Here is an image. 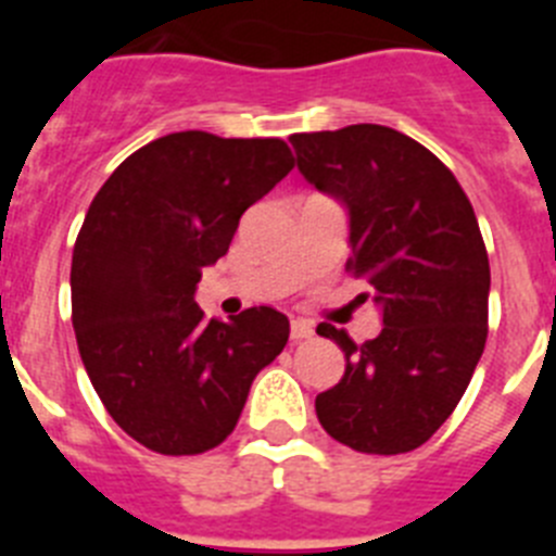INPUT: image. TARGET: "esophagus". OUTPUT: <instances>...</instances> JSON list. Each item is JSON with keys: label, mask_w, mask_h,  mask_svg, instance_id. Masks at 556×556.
<instances>
[{"label": "esophagus", "mask_w": 556, "mask_h": 556, "mask_svg": "<svg viewBox=\"0 0 556 556\" xmlns=\"http://www.w3.org/2000/svg\"><path fill=\"white\" fill-rule=\"evenodd\" d=\"M289 337H292V342H301V339H312L314 337V326L308 320H292L289 323Z\"/></svg>", "instance_id": "esophagus-1"}]
</instances>
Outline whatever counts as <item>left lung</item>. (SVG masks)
I'll list each match as a JSON object with an SVG mask.
<instances>
[{
    "label": "left lung",
    "instance_id": "1",
    "mask_svg": "<svg viewBox=\"0 0 556 556\" xmlns=\"http://www.w3.org/2000/svg\"><path fill=\"white\" fill-rule=\"evenodd\" d=\"M298 169L351 211L345 269L370 283L384 328L345 351V376L320 392L323 429L362 454H406L434 434L468 390L488 342V248L473 205L434 152L384 125L294 132Z\"/></svg>",
    "mask_w": 556,
    "mask_h": 556
}]
</instances>
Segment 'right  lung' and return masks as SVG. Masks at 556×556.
Returning a JSON list of instances; mask_svg holds the SVG:
<instances>
[{"mask_svg": "<svg viewBox=\"0 0 556 556\" xmlns=\"http://www.w3.org/2000/svg\"><path fill=\"white\" fill-rule=\"evenodd\" d=\"M292 166L281 139L169 132L122 161L88 205L72 253L77 348L108 415L155 454L217 448L287 345L281 312L205 320L194 289Z\"/></svg>", "mask_w": 556, "mask_h": 556, "instance_id": "add662e5", "label": "right lung"}]
</instances>
